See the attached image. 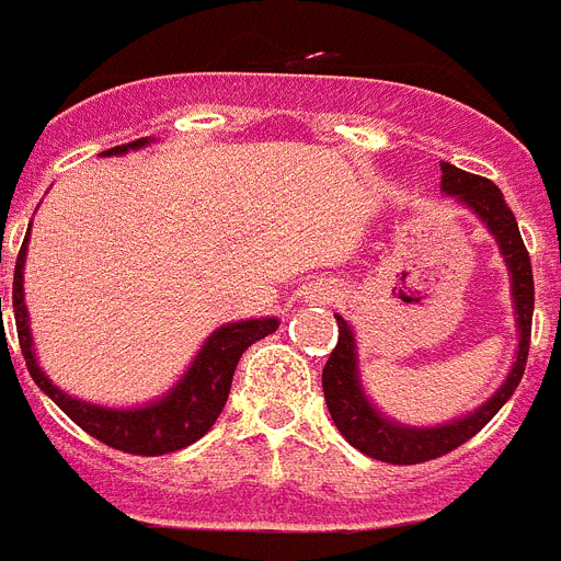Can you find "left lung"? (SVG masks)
I'll list each match as a JSON object with an SVG mask.
<instances>
[{"mask_svg": "<svg viewBox=\"0 0 561 561\" xmlns=\"http://www.w3.org/2000/svg\"><path fill=\"white\" fill-rule=\"evenodd\" d=\"M440 190L453 195L463 207H470L486 230L495 236L502 256L507 262L510 282H513V305H516V325H518V352L516 363L510 368L507 380L493 398L486 400L484 407L476 412L463 414L458 421H449L444 426H426V430H412V426H400L389 421L386 414L377 412L368 398L363 394L357 371V343H354L352 325L336 317V348L328 357L322 368V391H325L328 412L331 421L343 438L359 449L368 458L386 463H423L440 455L453 453L461 444L478 435L486 423L493 421L495 412L513 398L516 386L522 383L525 375L527 352H530V325H533V267L527 256L525 241L518 233L516 216L513 209L504 204L502 190L481 175L458 170L453 163H440Z\"/></svg>", "mask_w": 561, "mask_h": 561, "instance_id": "left-lung-1", "label": "left lung"}]
</instances>
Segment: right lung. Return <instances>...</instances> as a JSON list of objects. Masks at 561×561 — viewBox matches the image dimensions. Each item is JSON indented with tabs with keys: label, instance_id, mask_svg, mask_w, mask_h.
Returning a JSON list of instances; mask_svg holds the SVG:
<instances>
[{
	"label": "right lung",
	"instance_id": "obj_1",
	"mask_svg": "<svg viewBox=\"0 0 561 561\" xmlns=\"http://www.w3.org/2000/svg\"><path fill=\"white\" fill-rule=\"evenodd\" d=\"M149 138L131 140L123 147L106 149L103 154H126L129 149L147 147ZM25 250H28V236L22 241L20 256H16V267H13V320H16V334H20V348L25 357L34 383L57 403L71 421L85 430L91 438H98L100 444L121 449L129 455H167L175 449L195 444L209 432V426L216 423L230 394V383H233V371L239 366V357L248 352L250 345L262 340V336L273 334L279 328L276 317H265V320H241L227 322V325L216 328L207 336V343L202 345V352L195 354L193 366L186 368V375L167 391L163 398L154 403L138 409H106L77 400L66 391H59L57 386L45 377V371L36 363L34 343H31L28 328V308L22 302V267H25ZM2 308V299H0Z\"/></svg>",
	"mask_w": 561,
	"mask_h": 561
}]
</instances>
